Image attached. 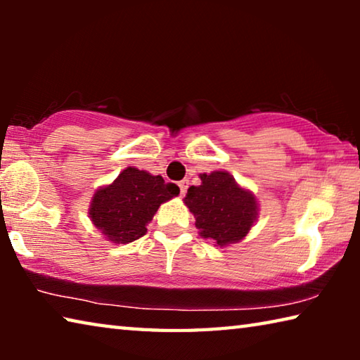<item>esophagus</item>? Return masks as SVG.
<instances>
[{"mask_svg":"<svg viewBox=\"0 0 360 360\" xmlns=\"http://www.w3.org/2000/svg\"><path fill=\"white\" fill-rule=\"evenodd\" d=\"M179 191H181V195L182 197H184L186 195V192H187V187H188V181L187 179H184V181H179Z\"/></svg>","mask_w":360,"mask_h":360,"instance_id":"obj_1","label":"esophagus"}]
</instances>
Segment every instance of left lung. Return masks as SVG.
<instances>
[{
    "label": "left lung",
    "mask_w": 360,
    "mask_h": 360,
    "mask_svg": "<svg viewBox=\"0 0 360 360\" xmlns=\"http://www.w3.org/2000/svg\"><path fill=\"white\" fill-rule=\"evenodd\" d=\"M200 179L202 184L188 187L184 198L200 236L221 248L241 241L259 214L254 193L243 188L227 172L203 173Z\"/></svg>",
    "instance_id": "left-lung-1"
}]
</instances>
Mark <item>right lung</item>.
Listing matches in <instances>:
<instances>
[{
  "label": "right lung",
  "mask_w": 360,
  "mask_h": 360,
  "mask_svg": "<svg viewBox=\"0 0 360 360\" xmlns=\"http://www.w3.org/2000/svg\"><path fill=\"white\" fill-rule=\"evenodd\" d=\"M179 195V187L129 167L109 186L94 193L89 216L108 241L127 245L141 238L162 203Z\"/></svg>",
  "instance_id": "add662e5"
}]
</instances>
